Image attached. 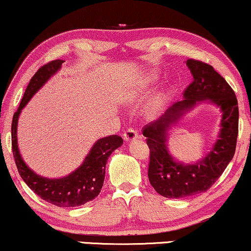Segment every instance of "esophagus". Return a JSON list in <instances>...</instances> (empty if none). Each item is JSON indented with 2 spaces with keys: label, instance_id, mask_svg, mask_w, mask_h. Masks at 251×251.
<instances>
[{
  "label": "esophagus",
  "instance_id": "1",
  "mask_svg": "<svg viewBox=\"0 0 251 251\" xmlns=\"http://www.w3.org/2000/svg\"><path fill=\"white\" fill-rule=\"evenodd\" d=\"M138 137L139 136H138L137 130L133 128H128L125 131V133H123V138H125L126 141H132L134 139H137Z\"/></svg>",
  "mask_w": 251,
  "mask_h": 251
}]
</instances>
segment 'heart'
<instances>
[{
	"mask_svg": "<svg viewBox=\"0 0 251 251\" xmlns=\"http://www.w3.org/2000/svg\"><path fill=\"white\" fill-rule=\"evenodd\" d=\"M156 79H157V74H156V72H150V74L145 75L144 77L138 81V85L136 87L134 93H136L137 95H140V94L145 93L154 85Z\"/></svg>",
	"mask_w": 251,
	"mask_h": 251,
	"instance_id": "obj_1",
	"label": "heart"
}]
</instances>
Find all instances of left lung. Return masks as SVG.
Segmentation results:
<instances>
[{"mask_svg":"<svg viewBox=\"0 0 251 251\" xmlns=\"http://www.w3.org/2000/svg\"><path fill=\"white\" fill-rule=\"evenodd\" d=\"M187 65L194 80L184 89V100L143 128L150 148L148 179L156 192L166 198L190 197L208 190L233 158L237 146L239 108L233 89L212 65L194 59L187 60ZM204 99L216 103L224 112L219 140L201 162L191 166L180 165L173 161L166 150V131L183 110Z\"/></svg>","mask_w":251,"mask_h":251,"instance_id":"left-lung-1","label":"left lung"}]
</instances>
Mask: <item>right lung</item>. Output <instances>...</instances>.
I'll list each match as a JSON object with an SVG mask.
<instances>
[{"label": "right lung", "mask_w": 251, "mask_h": 251, "mask_svg": "<svg viewBox=\"0 0 251 251\" xmlns=\"http://www.w3.org/2000/svg\"><path fill=\"white\" fill-rule=\"evenodd\" d=\"M64 62L54 60L42 65L29 81L21 103L14 112L11 126L13 157L20 176L27 186L45 201L59 207H75L85 205L95 199L101 190L105 177V165L112 151L123 144V139L118 134L101 138L94 145L81 166L62 179H46L39 176L25 164L17 145L18 119L23 108L36 92L55 74Z\"/></svg>", "instance_id": "1"}]
</instances>
